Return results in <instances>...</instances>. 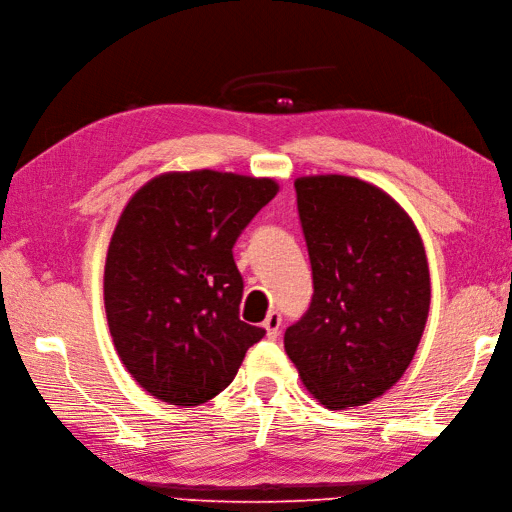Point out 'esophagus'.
<instances>
[{
    "label": "esophagus",
    "instance_id": "1",
    "mask_svg": "<svg viewBox=\"0 0 512 512\" xmlns=\"http://www.w3.org/2000/svg\"><path fill=\"white\" fill-rule=\"evenodd\" d=\"M263 326H265V331H267V337H269V339H276V337L280 335V326H282L280 313H269Z\"/></svg>",
    "mask_w": 512,
    "mask_h": 512
}]
</instances>
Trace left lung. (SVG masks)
I'll return each instance as SVG.
<instances>
[{
	"instance_id": "1",
	"label": "left lung",
	"mask_w": 512,
	"mask_h": 512,
	"mask_svg": "<svg viewBox=\"0 0 512 512\" xmlns=\"http://www.w3.org/2000/svg\"><path fill=\"white\" fill-rule=\"evenodd\" d=\"M313 271L311 306L285 350L328 410L388 392L414 359L431 285L414 221L388 192L346 175L295 179Z\"/></svg>"
}]
</instances>
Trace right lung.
Returning <instances> with one entry per match:
<instances>
[{"instance_id": "1", "label": "right lung", "mask_w": 512, "mask_h": 512, "mask_svg": "<svg viewBox=\"0 0 512 512\" xmlns=\"http://www.w3.org/2000/svg\"><path fill=\"white\" fill-rule=\"evenodd\" d=\"M278 184L219 170L164 173L129 199L105 263V311L124 368L155 399L201 405L265 328L241 320L232 247Z\"/></svg>"}]
</instances>
